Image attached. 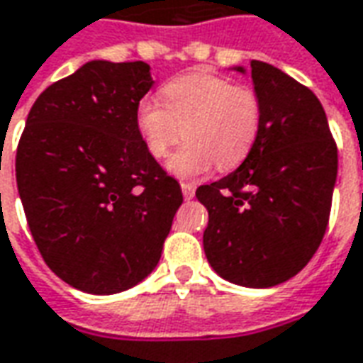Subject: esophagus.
Wrapping results in <instances>:
<instances>
[{
  "instance_id": "1",
  "label": "esophagus",
  "mask_w": 363,
  "mask_h": 363,
  "mask_svg": "<svg viewBox=\"0 0 363 363\" xmlns=\"http://www.w3.org/2000/svg\"><path fill=\"white\" fill-rule=\"evenodd\" d=\"M181 189L184 199H194V192H196V184H194V182H181Z\"/></svg>"
}]
</instances>
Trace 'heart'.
Instances as JSON below:
<instances>
[{"mask_svg":"<svg viewBox=\"0 0 363 363\" xmlns=\"http://www.w3.org/2000/svg\"><path fill=\"white\" fill-rule=\"evenodd\" d=\"M163 102L147 96L135 110L138 131L155 159L169 155L184 133V145L171 157L179 177H199L214 164L234 169L252 153L259 138L261 100L247 86L204 72L167 82Z\"/></svg>","mask_w":363,"mask_h":363,"instance_id":"obj_1","label":"heart"}]
</instances>
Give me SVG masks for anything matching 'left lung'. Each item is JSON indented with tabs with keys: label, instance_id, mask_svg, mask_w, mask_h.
I'll list each match as a JSON object with an SVG mask.
<instances>
[{
	"label": "left lung",
	"instance_id": "1",
	"mask_svg": "<svg viewBox=\"0 0 363 363\" xmlns=\"http://www.w3.org/2000/svg\"><path fill=\"white\" fill-rule=\"evenodd\" d=\"M250 67L259 138L234 173L199 186L196 199L208 210V263L230 283L267 289L295 277L323 242L338 149L313 90L267 62Z\"/></svg>",
	"mask_w": 363,
	"mask_h": 363
}]
</instances>
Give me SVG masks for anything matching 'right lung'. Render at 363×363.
Returning <instances> with one entry per match:
<instances>
[{
	"instance_id": "right-lung-1",
	"label": "right lung",
	"mask_w": 363,
	"mask_h": 363,
	"mask_svg": "<svg viewBox=\"0 0 363 363\" xmlns=\"http://www.w3.org/2000/svg\"><path fill=\"white\" fill-rule=\"evenodd\" d=\"M149 70L143 60L86 62L37 98L17 147V189L43 259L92 295L155 269L182 204L135 123Z\"/></svg>"
}]
</instances>
